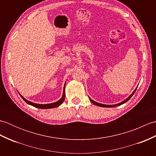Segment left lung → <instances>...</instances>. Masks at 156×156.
Instances as JSON below:
<instances>
[{
  "mask_svg": "<svg viewBox=\"0 0 156 156\" xmlns=\"http://www.w3.org/2000/svg\"><path fill=\"white\" fill-rule=\"evenodd\" d=\"M137 87L135 89V90L132 92V93L129 96V97L127 98H126L125 101H122V102H121L120 103H118V104H115V105H104V104H101V103H98V102H96V101H94L93 100H92V99L88 97V98H89V100H90V101H91V102L92 103H93L94 105H97V106H98V107H117V106H119V105H122V104H124V103H125L127 101H128L129 99H130L131 97H132V96H133V94H134V93L135 92V91H136V90H137Z\"/></svg>",
  "mask_w": 156,
  "mask_h": 156,
  "instance_id": "8db88e82",
  "label": "left lung"
}]
</instances>
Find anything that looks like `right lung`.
Wrapping results in <instances>:
<instances>
[{"instance_id":"obj_1","label":"right lung","mask_w":156,"mask_h":156,"mask_svg":"<svg viewBox=\"0 0 156 156\" xmlns=\"http://www.w3.org/2000/svg\"><path fill=\"white\" fill-rule=\"evenodd\" d=\"M65 86H66V83L64 84V90H63V94H62V98L59 99V101H58L57 102H52V103H49V104H37V103H34V102H32L31 101H27V99H25L24 97H23V96L19 93L20 96H21V98L24 100L29 105H31L33 107H36V108H42V109H48V108H55V107H59V105H61L63 102L65 100V97H66V94H65Z\"/></svg>"}]
</instances>
